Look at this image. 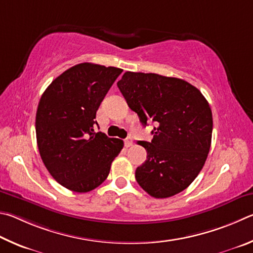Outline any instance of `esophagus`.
Returning a JSON list of instances; mask_svg holds the SVG:
<instances>
[{
  "label": "esophagus",
  "instance_id": "1",
  "mask_svg": "<svg viewBox=\"0 0 253 253\" xmlns=\"http://www.w3.org/2000/svg\"><path fill=\"white\" fill-rule=\"evenodd\" d=\"M132 144H133V141H132L131 138H126V140H124V145H126V148H130Z\"/></svg>",
  "mask_w": 253,
  "mask_h": 253
}]
</instances>
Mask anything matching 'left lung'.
Segmentation results:
<instances>
[{
    "label": "left lung",
    "instance_id": "left-lung-1",
    "mask_svg": "<svg viewBox=\"0 0 253 253\" xmlns=\"http://www.w3.org/2000/svg\"><path fill=\"white\" fill-rule=\"evenodd\" d=\"M117 84L144 126L157 123L151 142H139L148 153L135 170L139 185L157 199L183 191L200 173L211 147L213 121L206 97L184 80L156 73L127 71Z\"/></svg>",
    "mask_w": 253,
    "mask_h": 253
}]
</instances>
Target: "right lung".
<instances>
[{
  "label": "right lung",
  "mask_w": 253,
  "mask_h": 253,
  "mask_svg": "<svg viewBox=\"0 0 253 253\" xmlns=\"http://www.w3.org/2000/svg\"><path fill=\"white\" fill-rule=\"evenodd\" d=\"M122 69L80 63L59 75L39 102L35 131L44 166L64 188L88 192L103 182L123 141L94 132L101 102Z\"/></svg>",
  "instance_id": "obj_1"
}]
</instances>
